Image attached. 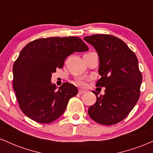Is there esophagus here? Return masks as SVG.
Here are the masks:
<instances>
[{"instance_id":"1","label":"esophagus","mask_w":153,"mask_h":153,"mask_svg":"<svg viewBox=\"0 0 153 153\" xmlns=\"http://www.w3.org/2000/svg\"><path fill=\"white\" fill-rule=\"evenodd\" d=\"M85 92H86V91H82V90H79L78 91V94H80V95H82V94H85Z\"/></svg>"}]
</instances>
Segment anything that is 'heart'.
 <instances>
[{"label":"heart","instance_id":"obj_1","mask_svg":"<svg viewBox=\"0 0 153 153\" xmlns=\"http://www.w3.org/2000/svg\"><path fill=\"white\" fill-rule=\"evenodd\" d=\"M76 83L81 87H85L86 85V81L84 78H79L76 80Z\"/></svg>","mask_w":153,"mask_h":153}]
</instances>
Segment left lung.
<instances>
[{
    "label": "left lung",
    "instance_id": "left-lung-1",
    "mask_svg": "<svg viewBox=\"0 0 153 153\" xmlns=\"http://www.w3.org/2000/svg\"><path fill=\"white\" fill-rule=\"evenodd\" d=\"M96 50L101 78L96 86L105 87L104 95L93 91L96 103L89 107L93 120L112 125L125 119L138 101L143 76L136 55L120 39L108 34H94L83 39Z\"/></svg>",
    "mask_w": 153,
    "mask_h": 153
}]
</instances>
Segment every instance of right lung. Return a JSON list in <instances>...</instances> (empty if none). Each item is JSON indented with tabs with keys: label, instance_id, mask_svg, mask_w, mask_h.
Listing matches in <instances>:
<instances>
[{
	"label": "right lung",
	"instance_id": "add662e5",
	"mask_svg": "<svg viewBox=\"0 0 153 153\" xmlns=\"http://www.w3.org/2000/svg\"><path fill=\"white\" fill-rule=\"evenodd\" d=\"M88 50L75 36L38 39L26 45L13 66V90L23 113L41 124L58 119L78 89L68 82L57 89L51 82L52 74L71 54Z\"/></svg>",
	"mask_w": 153,
	"mask_h": 153
}]
</instances>
